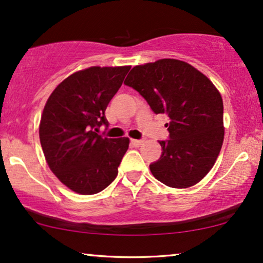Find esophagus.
<instances>
[{
    "mask_svg": "<svg viewBox=\"0 0 263 263\" xmlns=\"http://www.w3.org/2000/svg\"><path fill=\"white\" fill-rule=\"evenodd\" d=\"M143 142H145V141H143V140H135V139H133V140H132V143H133V145H134L135 147L141 146Z\"/></svg>",
    "mask_w": 263,
    "mask_h": 263,
    "instance_id": "obj_1",
    "label": "esophagus"
}]
</instances>
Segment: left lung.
Masks as SVG:
<instances>
[{
  "label": "left lung",
  "instance_id": "left-lung-1",
  "mask_svg": "<svg viewBox=\"0 0 263 263\" xmlns=\"http://www.w3.org/2000/svg\"><path fill=\"white\" fill-rule=\"evenodd\" d=\"M124 85L138 91L154 114H166L168 140L159 141L161 156L149 165L158 181L189 188L206 176L224 141V105L206 75L189 63L163 59L136 66Z\"/></svg>",
  "mask_w": 263,
  "mask_h": 263
}]
</instances>
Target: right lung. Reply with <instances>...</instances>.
<instances>
[{
	"label": "right lung",
	"mask_w": 263,
	"mask_h": 263,
	"mask_svg": "<svg viewBox=\"0 0 263 263\" xmlns=\"http://www.w3.org/2000/svg\"><path fill=\"white\" fill-rule=\"evenodd\" d=\"M129 69L79 70L53 89L43 110L39 139L46 163L64 185L81 195L111 184L129 147L128 138L109 139L97 133L100 125H109L106 106Z\"/></svg>",
	"instance_id": "add662e5"
}]
</instances>
